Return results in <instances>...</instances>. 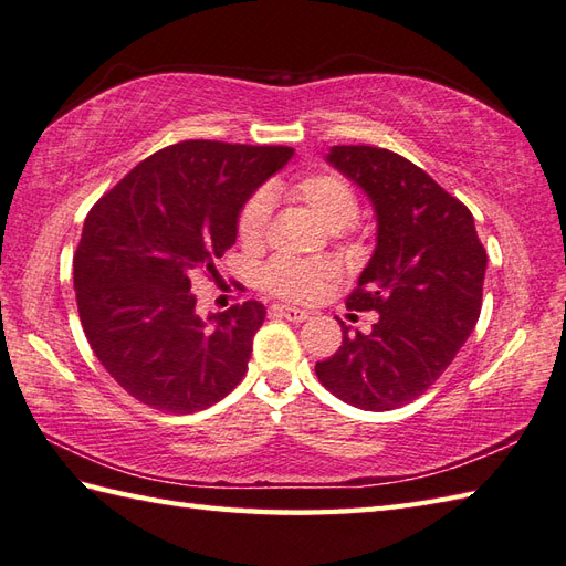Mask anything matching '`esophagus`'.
I'll return each instance as SVG.
<instances>
[{"mask_svg":"<svg viewBox=\"0 0 566 566\" xmlns=\"http://www.w3.org/2000/svg\"><path fill=\"white\" fill-rule=\"evenodd\" d=\"M272 314H274V316H280V318L292 321V323H304V321L308 318L306 311H302V308H294V306H282V304L272 306Z\"/></svg>","mask_w":566,"mask_h":566,"instance_id":"1","label":"esophagus"}]
</instances>
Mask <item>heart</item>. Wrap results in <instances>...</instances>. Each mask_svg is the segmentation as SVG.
Returning <instances> with one entry per match:
<instances>
[{"label": "heart", "instance_id": "obj_1", "mask_svg": "<svg viewBox=\"0 0 566 566\" xmlns=\"http://www.w3.org/2000/svg\"><path fill=\"white\" fill-rule=\"evenodd\" d=\"M282 195L298 207H306L328 231H343L359 213V199L355 187L338 172H311L290 182L280 185ZM270 226V197L264 191L250 195L238 211L235 233L240 245L245 250H258L264 243ZM333 262L326 260H294L274 258L264 264L260 272V284L272 296L286 298V302H314L326 284L335 280Z\"/></svg>", "mask_w": 566, "mask_h": 566}]
</instances>
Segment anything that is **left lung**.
<instances>
[{"label":"left lung","instance_id":"left-lung-1","mask_svg":"<svg viewBox=\"0 0 566 566\" xmlns=\"http://www.w3.org/2000/svg\"><path fill=\"white\" fill-rule=\"evenodd\" d=\"M328 163L367 191L377 250L345 304L377 311L367 335H350L316 377L340 401L391 411L418 399L450 367L482 314L486 250L474 216L403 155L335 146Z\"/></svg>","mask_w":566,"mask_h":566}]
</instances>
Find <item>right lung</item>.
<instances>
[{
    "instance_id": "right-lung-1",
    "label": "right lung",
    "mask_w": 566,
    "mask_h": 566,
    "mask_svg": "<svg viewBox=\"0 0 566 566\" xmlns=\"http://www.w3.org/2000/svg\"><path fill=\"white\" fill-rule=\"evenodd\" d=\"M286 146L182 140L138 163L90 209L72 258L84 335L134 399L195 413L248 371L268 311L255 298L197 316L195 276L219 282L243 201L292 158Z\"/></svg>"
}]
</instances>
